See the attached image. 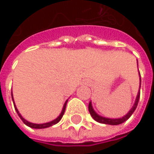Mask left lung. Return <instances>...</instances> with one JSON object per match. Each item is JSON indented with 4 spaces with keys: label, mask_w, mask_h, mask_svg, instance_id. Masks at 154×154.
Segmentation results:
<instances>
[{
    "label": "left lung",
    "mask_w": 154,
    "mask_h": 154,
    "mask_svg": "<svg viewBox=\"0 0 154 154\" xmlns=\"http://www.w3.org/2000/svg\"><path fill=\"white\" fill-rule=\"evenodd\" d=\"M137 66H138V61H137ZM139 70V69H138ZM139 76H140V87H139V92L137 93V96H136V98H135V101H134V103L132 106V108L129 109V111L128 112L127 114L125 116H123L122 117H119V118H109V117H104V116H102L98 115V113L94 110L93 107H92V101H90L89 103V105H88V109H89V112L92 116V117L97 121L98 122H100V123H103V124H109V125H118V124H121L122 122H124L125 121H127L128 119L132 116V114L134 113V111L135 110L136 107H137V104H138V102H139L140 99V84H141V79H140V74L139 71Z\"/></svg>",
    "instance_id": "left-lung-1"
}]
</instances>
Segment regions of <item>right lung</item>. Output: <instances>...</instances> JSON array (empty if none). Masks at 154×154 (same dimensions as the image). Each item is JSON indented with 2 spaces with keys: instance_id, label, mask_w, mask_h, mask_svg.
I'll list each match as a JSON object with an SVG mask.
<instances>
[{
  "instance_id": "right-lung-1",
  "label": "right lung",
  "mask_w": 154,
  "mask_h": 154,
  "mask_svg": "<svg viewBox=\"0 0 154 154\" xmlns=\"http://www.w3.org/2000/svg\"><path fill=\"white\" fill-rule=\"evenodd\" d=\"M12 99H13V101H14V104L15 110L17 111V113H18L19 116L20 117L21 120H22V121H23V122H24L26 125H27L28 127L32 128H45L51 127V126H52V125H55V124H56L57 122H59V121L62 119V116H63V114H64V112H65V109H66V105H67V103H68V99H67V100H66V102H65V103H64V104H63V107H62V111H61V113H60V115L58 116L56 119H54V120H52V121H51V122H45V123H33V122H31L26 120V119H25V118H24V117L21 116V114L20 113V111H19V109H17V107H16V105H15L14 100V97H13V92H12Z\"/></svg>"
}]
</instances>
